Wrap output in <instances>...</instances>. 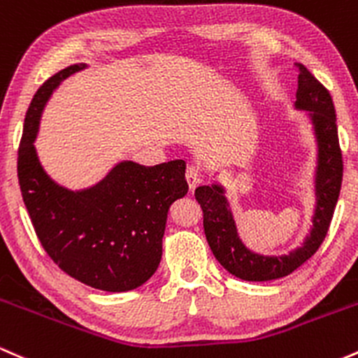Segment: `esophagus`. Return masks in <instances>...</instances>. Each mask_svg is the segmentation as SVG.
Masks as SVG:
<instances>
[{"instance_id":"esophagus-1","label":"esophagus","mask_w":358,"mask_h":358,"mask_svg":"<svg viewBox=\"0 0 358 358\" xmlns=\"http://www.w3.org/2000/svg\"><path fill=\"white\" fill-rule=\"evenodd\" d=\"M187 182H188V188H190V192H193L196 188V185L202 182V173H200V170L196 166H188L187 168Z\"/></svg>"}]
</instances>
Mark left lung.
I'll list each match as a JSON object with an SVG mask.
<instances>
[{"mask_svg": "<svg viewBox=\"0 0 358 358\" xmlns=\"http://www.w3.org/2000/svg\"><path fill=\"white\" fill-rule=\"evenodd\" d=\"M298 67L296 109L310 110L316 141H318V166H316V208L310 236L287 256H259L244 248L237 236L236 222L229 210L227 199L220 185L199 187L195 199L203 212V231L213 256L229 273L244 281H271L285 278L305 264L327 237L330 222L342 188L343 159L336 129L335 106L330 92L305 65Z\"/></svg>", "mask_w": 358, "mask_h": 358, "instance_id": "1", "label": "left lung"}]
</instances>
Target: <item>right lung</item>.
<instances>
[{
	"label": "right lung",
	"instance_id": "right-lung-1",
	"mask_svg": "<svg viewBox=\"0 0 358 358\" xmlns=\"http://www.w3.org/2000/svg\"><path fill=\"white\" fill-rule=\"evenodd\" d=\"M85 69L76 64L43 82L24 116L18 182L36 237L59 268L77 281L110 293L141 286L162 261L171 203L187 195L185 162L141 166L119 163L82 192L62 188L43 171L34 141L48 97L62 80Z\"/></svg>",
	"mask_w": 358,
	"mask_h": 358
}]
</instances>
